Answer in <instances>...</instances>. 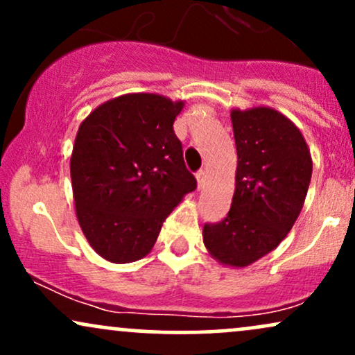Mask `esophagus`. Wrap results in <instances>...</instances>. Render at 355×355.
Returning a JSON list of instances; mask_svg holds the SVG:
<instances>
[{
	"instance_id": "esophagus-1",
	"label": "esophagus",
	"mask_w": 355,
	"mask_h": 355,
	"mask_svg": "<svg viewBox=\"0 0 355 355\" xmlns=\"http://www.w3.org/2000/svg\"><path fill=\"white\" fill-rule=\"evenodd\" d=\"M195 177H197V183H198V189H202V185H203V183H205V177H207V172H205V170H200V172H198L197 175H195Z\"/></svg>"
}]
</instances>
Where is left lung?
I'll return each mask as SVG.
<instances>
[{
	"instance_id": "8db88e82",
	"label": "left lung",
	"mask_w": 355,
	"mask_h": 355,
	"mask_svg": "<svg viewBox=\"0 0 355 355\" xmlns=\"http://www.w3.org/2000/svg\"><path fill=\"white\" fill-rule=\"evenodd\" d=\"M237 146L235 191L227 217L205 223L203 243L222 266L242 268L272 252L294 227L312 177L300 130L277 110L230 112Z\"/></svg>"
}]
</instances>
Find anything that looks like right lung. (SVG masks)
I'll return each mask as SVG.
<instances>
[{"label":"right lung","instance_id":"1","mask_svg":"<svg viewBox=\"0 0 355 355\" xmlns=\"http://www.w3.org/2000/svg\"><path fill=\"white\" fill-rule=\"evenodd\" d=\"M183 107L157 93H126L81 121L70 158L76 218L108 262L148 255L170 211L197 189L173 132Z\"/></svg>","mask_w":355,"mask_h":355}]
</instances>
